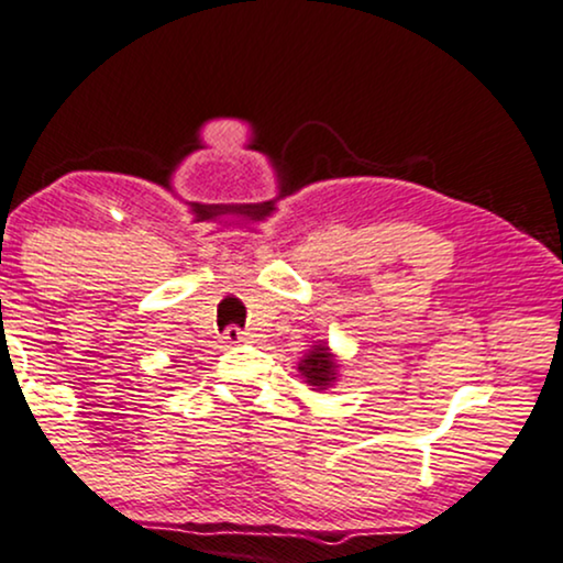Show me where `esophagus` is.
I'll use <instances>...</instances> for the list:
<instances>
[{"instance_id":"1","label":"esophagus","mask_w":563,"mask_h":563,"mask_svg":"<svg viewBox=\"0 0 563 563\" xmlns=\"http://www.w3.org/2000/svg\"><path fill=\"white\" fill-rule=\"evenodd\" d=\"M224 339H227L229 346H238V344H242V342H247V334H245V331H240L238 325H229Z\"/></svg>"}]
</instances>
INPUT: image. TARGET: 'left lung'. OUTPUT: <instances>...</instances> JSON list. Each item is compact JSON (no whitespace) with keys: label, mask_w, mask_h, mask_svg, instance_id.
<instances>
[{"label":"left lung","mask_w":563,"mask_h":563,"mask_svg":"<svg viewBox=\"0 0 563 563\" xmlns=\"http://www.w3.org/2000/svg\"><path fill=\"white\" fill-rule=\"evenodd\" d=\"M297 373L313 391H325L339 380V360L329 344L316 342L297 363Z\"/></svg>","instance_id":"left-lung-1"}]
</instances>
